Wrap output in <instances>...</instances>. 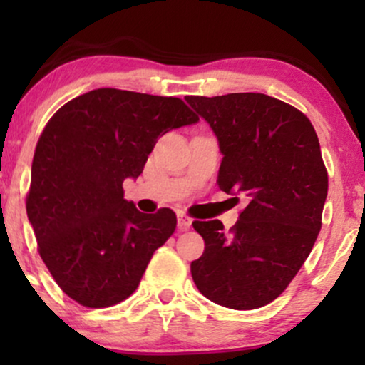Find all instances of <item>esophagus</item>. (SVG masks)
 Returning a JSON list of instances; mask_svg holds the SVG:
<instances>
[{
	"instance_id": "obj_1",
	"label": "esophagus",
	"mask_w": 365,
	"mask_h": 365,
	"mask_svg": "<svg viewBox=\"0 0 365 365\" xmlns=\"http://www.w3.org/2000/svg\"><path fill=\"white\" fill-rule=\"evenodd\" d=\"M192 226V220L187 215H178V228L188 230Z\"/></svg>"
}]
</instances>
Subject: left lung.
<instances>
[{
    "label": "left lung",
    "instance_id": "1",
    "mask_svg": "<svg viewBox=\"0 0 365 365\" xmlns=\"http://www.w3.org/2000/svg\"><path fill=\"white\" fill-rule=\"evenodd\" d=\"M185 99L223 154L217 185L247 202L230 235L220 220L194 221L206 249L192 262V278L223 307H262L290 284L319 235L328 195L319 139L304 113L271 96Z\"/></svg>",
    "mask_w": 365,
    "mask_h": 365
}]
</instances>
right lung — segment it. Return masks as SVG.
Segmentation results:
<instances>
[{"mask_svg":"<svg viewBox=\"0 0 365 365\" xmlns=\"http://www.w3.org/2000/svg\"><path fill=\"white\" fill-rule=\"evenodd\" d=\"M182 99L96 89L61 106L34 153L27 216L54 282L86 307H110L139 287L177 228L168 207L144 215L123 199L158 137L194 125Z\"/></svg>","mask_w":365,"mask_h":365,"instance_id":"add662e5","label":"right lung"}]
</instances>
